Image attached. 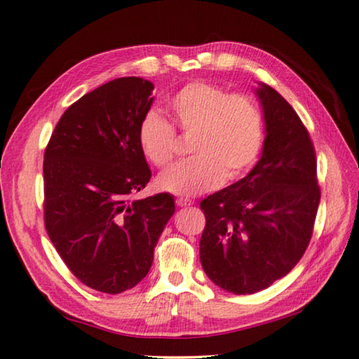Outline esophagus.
Instances as JSON below:
<instances>
[{
  "label": "esophagus",
  "mask_w": 359,
  "mask_h": 359,
  "mask_svg": "<svg viewBox=\"0 0 359 359\" xmlns=\"http://www.w3.org/2000/svg\"><path fill=\"white\" fill-rule=\"evenodd\" d=\"M194 202L192 200H187V198H176V205L180 206V208H184V206H191Z\"/></svg>",
  "instance_id": "34e87169"
}]
</instances>
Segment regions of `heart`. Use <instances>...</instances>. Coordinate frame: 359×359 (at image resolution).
Returning <instances> with one entry per match:
<instances>
[{"mask_svg":"<svg viewBox=\"0 0 359 359\" xmlns=\"http://www.w3.org/2000/svg\"><path fill=\"white\" fill-rule=\"evenodd\" d=\"M175 128L192 135V159L175 163L157 178L161 191L196 197L216 189L224 180L240 178L254 165L263 143V116L252 99L230 94L208 81H191L168 102ZM138 144L156 167L175 154V130L159 113L148 111L138 126Z\"/></svg>","mask_w":359,"mask_h":359,"instance_id":"obj_1","label":"heart"}]
</instances>
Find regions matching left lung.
I'll return each instance as SVG.
<instances>
[{"label": "left lung", "mask_w": 359, "mask_h": 359, "mask_svg": "<svg viewBox=\"0 0 359 359\" xmlns=\"http://www.w3.org/2000/svg\"><path fill=\"white\" fill-rule=\"evenodd\" d=\"M255 94L265 119L262 156L250 172L206 197L200 262L217 287L263 290L303 257L316 222L320 187L316 151L297 111L271 86Z\"/></svg>", "instance_id": "1"}]
</instances>
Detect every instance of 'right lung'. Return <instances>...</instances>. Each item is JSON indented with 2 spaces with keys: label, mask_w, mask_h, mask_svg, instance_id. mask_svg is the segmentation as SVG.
I'll return each mask as SVG.
<instances>
[{
  "label": "right lung",
  "mask_w": 359,
  "mask_h": 359,
  "mask_svg": "<svg viewBox=\"0 0 359 359\" xmlns=\"http://www.w3.org/2000/svg\"><path fill=\"white\" fill-rule=\"evenodd\" d=\"M154 85L115 79L62 113L43 154V221L62 262L80 282L116 294L148 274L175 212L170 194L132 200L149 183L138 126Z\"/></svg>",
  "instance_id": "obj_1"
}]
</instances>
